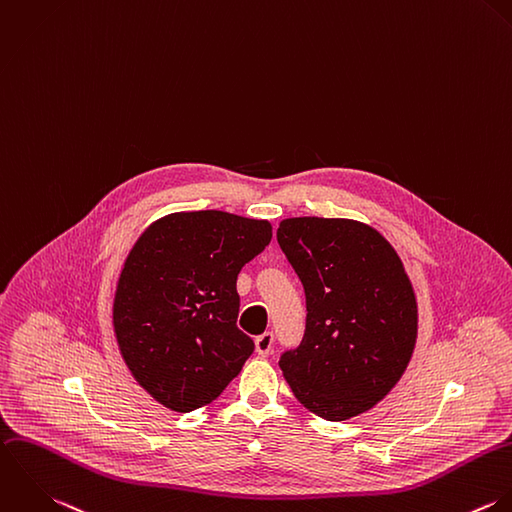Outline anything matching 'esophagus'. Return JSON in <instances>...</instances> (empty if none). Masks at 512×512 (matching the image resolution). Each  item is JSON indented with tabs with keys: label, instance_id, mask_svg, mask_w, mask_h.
Masks as SVG:
<instances>
[{
	"label": "esophagus",
	"instance_id": "esophagus-1",
	"mask_svg": "<svg viewBox=\"0 0 512 512\" xmlns=\"http://www.w3.org/2000/svg\"><path fill=\"white\" fill-rule=\"evenodd\" d=\"M254 345H256V353H258V355H262V357H266V355L272 351V345H274V334H272V332H266V334L258 336V338L254 340Z\"/></svg>",
	"mask_w": 512,
	"mask_h": 512
}]
</instances>
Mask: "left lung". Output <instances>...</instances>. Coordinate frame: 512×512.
Wrapping results in <instances>:
<instances>
[{
	"label": "left lung",
	"mask_w": 512,
	"mask_h": 512,
	"mask_svg": "<svg viewBox=\"0 0 512 512\" xmlns=\"http://www.w3.org/2000/svg\"><path fill=\"white\" fill-rule=\"evenodd\" d=\"M278 244L306 292V334L280 357L296 399L345 421L373 409L417 343V298L395 248L351 218H284Z\"/></svg>",
	"instance_id": "obj_1"
}]
</instances>
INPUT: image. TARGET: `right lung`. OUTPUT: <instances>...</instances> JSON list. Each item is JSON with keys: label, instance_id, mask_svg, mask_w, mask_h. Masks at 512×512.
<instances>
[{"label": "right lung", "instance_id": "add662e5", "mask_svg": "<svg viewBox=\"0 0 512 512\" xmlns=\"http://www.w3.org/2000/svg\"><path fill=\"white\" fill-rule=\"evenodd\" d=\"M272 240L268 220L172 212L145 228L119 274L113 328L137 383L188 413L240 373L254 341L236 328V278Z\"/></svg>", "mask_w": 512, "mask_h": 512}]
</instances>
